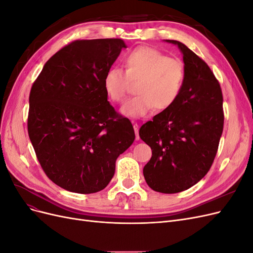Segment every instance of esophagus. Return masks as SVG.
Here are the masks:
<instances>
[{
    "instance_id": "obj_1",
    "label": "esophagus",
    "mask_w": 253,
    "mask_h": 253,
    "mask_svg": "<svg viewBox=\"0 0 253 253\" xmlns=\"http://www.w3.org/2000/svg\"><path fill=\"white\" fill-rule=\"evenodd\" d=\"M133 126H134V131L136 135V140H139V126L137 124H134Z\"/></svg>"
}]
</instances>
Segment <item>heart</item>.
Listing matches in <instances>:
<instances>
[{
    "instance_id": "b5f03b06",
    "label": "heart",
    "mask_w": 253,
    "mask_h": 253,
    "mask_svg": "<svg viewBox=\"0 0 253 253\" xmlns=\"http://www.w3.org/2000/svg\"><path fill=\"white\" fill-rule=\"evenodd\" d=\"M126 72L113 66L105 73L103 86L113 102L121 103L132 83L137 96L122 106L127 117L141 118L152 111H167L178 100L187 80L185 64L155 48L142 46L129 51L124 59Z\"/></svg>"
}]
</instances>
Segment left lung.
Instances as JSON below:
<instances>
[{"label":"left lung","instance_id":"left-lung-1","mask_svg":"<svg viewBox=\"0 0 253 253\" xmlns=\"http://www.w3.org/2000/svg\"><path fill=\"white\" fill-rule=\"evenodd\" d=\"M182 53L187 80L176 103L143 125L140 138L152 149L143 168L148 186L160 193H178L208 173L224 127L223 94L215 76L203 59L185 44Z\"/></svg>","mask_w":253,"mask_h":253}]
</instances>
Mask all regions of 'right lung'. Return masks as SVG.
I'll use <instances>...</instances> for the list:
<instances>
[{
    "mask_svg": "<svg viewBox=\"0 0 253 253\" xmlns=\"http://www.w3.org/2000/svg\"><path fill=\"white\" fill-rule=\"evenodd\" d=\"M122 48L121 39L76 40L45 63L30 89L29 139L47 177L71 192L103 190L135 139L103 86Z\"/></svg>",
    "mask_w": 253,
    "mask_h": 253,
    "instance_id": "add662e5",
    "label": "right lung"
}]
</instances>
